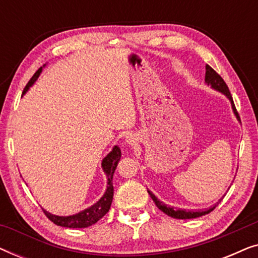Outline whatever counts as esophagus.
I'll return each mask as SVG.
<instances>
[{"instance_id": "1", "label": "esophagus", "mask_w": 258, "mask_h": 258, "mask_svg": "<svg viewBox=\"0 0 258 258\" xmlns=\"http://www.w3.org/2000/svg\"><path fill=\"white\" fill-rule=\"evenodd\" d=\"M125 141H126V143H128V144H134L136 142V137H135V135H132V134H130V135L126 136Z\"/></svg>"}]
</instances>
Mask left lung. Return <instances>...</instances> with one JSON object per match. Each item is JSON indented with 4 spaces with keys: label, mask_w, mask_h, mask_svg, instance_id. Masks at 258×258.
<instances>
[{
    "label": "left lung",
    "mask_w": 258,
    "mask_h": 258,
    "mask_svg": "<svg viewBox=\"0 0 258 258\" xmlns=\"http://www.w3.org/2000/svg\"><path fill=\"white\" fill-rule=\"evenodd\" d=\"M206 83L208 84V86H210L213 89L220 91V93L224 94L225 96H227L229 98V101H230L231 103V108L232 110H234V114L236 115V118L238 119L239 122H241V118H239L238 116V112L237 110H236L235 108V104H234V101H232V96L230 94V91H229V88L227 84H225L224 80L222 79V77L218 75V74L215 72V70L211 68L210 66L206 67ZM148 192H149V195L151 199H153V201L155 202V204H156V207L158 208V209L163 211L164 214H167L168 216L170 217H174V218H178V220H190V218H196V217H201L203 216V215H207L209 214L210 211H213L215 209V207H216V204H218V202L215 204L214 207L209 208V209H203V210H185V209H174L172 207H168L167 204H164L163 202H161L160 200L157 199L156 196L154 195L153 192L150 191V190H148Z\"/></svg>",
    "instance_id": "obj_1"
}]
</instances>
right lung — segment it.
<instances>
[{"label":"right lung","instance_id":"right-lung-1","mask_svg":"<svg viewBox=\"0 0 258 258\" xmlns=\"http://www.w3.org/2000/svg\"><path fill=\"white\" fill-rule=\"evenodd\" d=\"M43 67H41V68L34 74V76L31 77L26 88H24L22 95L26 94L28 89H29V88L35 83V81L38 79V76H40L42 70H43ZM121 155H122L121 149H119L117 146H115L112 148L110 153L103 158V161H102V169H103L104 174L107 175L108 185H107V190H105L104 195L102 196L96 203L75 215H70V216H57V215H52L50 213H48L47 210L43 209V213L45 214V216H47L52 223H55L56 225H59V227H66V228H88L90 227V225L96 223L97 221H100L101 218L108 213L109 209H110L112 196H114L112 176H114L115 169L117 167L118 161L121 160Z\"/></svg>","mask_w":258,"mask_h":258}]
</instances>
